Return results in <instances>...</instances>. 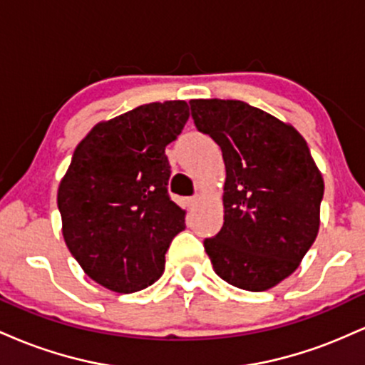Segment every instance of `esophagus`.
I'll list each match as a JSON object with an SVG mask.
<instances>
[{"label":"esophagus","mask_w":365,"mask_h":365,"mask_svg":"<svg viewBox=\"0 0 365 365\" xmlns=\"http://www.w3.org/2000/svg\"><path fill=\"white\" fill-rule=\"evenodd\" d=\"M199 202H200L199 195H194V197H190V199H188V204H190V207H195Z\"/></svg>","instance_id":"esophagus-1"}]
</instances>
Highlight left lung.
<instances>
[{
  "label": "left lung",
  "mask_w": 365,
  "mask_h": 365,
  "mask_svg": "<svg viewBox=\"0 0 365 365\" xmlns=\"http://www.w3.org/2000/svg\"><path fill=\"white\" fill-rule=\"evenodd\" d=\"M199 132L225 159V223L204 240L216 274L249 292L283 282L319 232L324 182L292 125L235 99H194Z\"/></svg>",
  "instance_id": "1"
}]
</instances>
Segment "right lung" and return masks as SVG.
Here are the masks:
<instances>
[{
  "mask_svg": "<svg viewBox=\"0 0 365 365\" xmlns=\"http://www.w3.org/2000/svg\"><path fill=\"white\" fill-rule=\"evenodd\" d=\"M187 120L185 101H165L96 125L61 180L66 247L87 276L113 292H139L159 279L171 240L185 230V211L168 194L165 149Z\"/></svg>",
  "mask_w": 365,
  "mask_h": 365,
  "instance_id": "add662e5",
  "label": "right lung"
}]
</instances>
